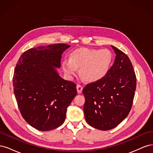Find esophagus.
<instances>
[{"instance_id": "obj_1", "label": "esophagus", "mask_w": 153, "mask_h": 153, "mask_svg": "<svg viewBox=\"0 0 153 153\" xmlns=\"http://www.w3.org/2000/svg\"><path fill=\"white\" fill-rule=\"evenodd\" d=\"M76 89H77L78 93H81L82 91L83 87H82V86L81 85L78 84V85H77V86H76Z\"/></svg>"}]
</instances>
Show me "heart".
<instances>
[{
  "label": "heart",
  "instance_id": "1",
  "mask_svg": "<svg viewBox=\"0 0 153 153\" xmlns=\"http://www.w3.org/2000/svg\"><path fill=\"white\" fill-rule=\"evenodd\" d=\"M112 53L108 49L79 48L70 54L69 60L62 62V69L66 75L72 77L80 68V74L87 82H95L102 78L111 66Z\"/></svg>",
  "mask_w": 153,
  "mask_h": 153
}]
</instances>
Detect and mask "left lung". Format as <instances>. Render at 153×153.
Listing matches in <instances>:
<instances>
[{
  "label": "left lung",
  "instance_id": "left-lung-1",
  "mask_svg": "<svg viewBox=\"0 0 153 153\" xmlns=\"http://www.w3.org/2000/svg\"><path fill=\"white\" fill-rule=\"evenodd\" d=\"M112 47L116 54L113 65L102 78L87 84L82 91L87 123L103 131L116 127L128 116L137 87L131 61L122 51Z\"/></svg>",
  "mask_w": 153,
  "mask_h": 153
}]
</instances>
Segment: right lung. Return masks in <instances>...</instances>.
<instances>
[{
  "label": "right lung",
  "mask_w": 153,
  "mask_h": 153,
  "mask_svg": "<svg viewBox=\"0 0 153 153\" xmlns=\"http://www.w3.org/2000/svg\"><path fill=\"white\" fill-rule=\"evenodd\" d=\"M70 46L58 43L27 50L14 71V94L22 117L39 131H50L65 121L68 106L77 94L76 84L60 77L64 51Z\"/></svg>",
  "instance_id": "right-lung-1"
}]
</instances>
